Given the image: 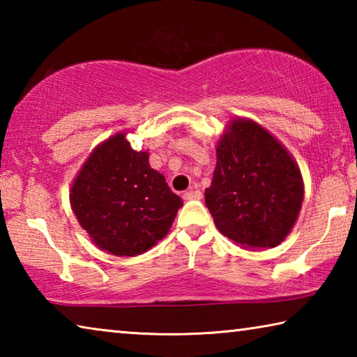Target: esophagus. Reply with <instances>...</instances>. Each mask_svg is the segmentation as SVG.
<instances>
[{
  "label": "esophagus",
  "mask_w": 357,
  "mask_h": 357,
  "mask_svg": "<svg viewBox=\"0 0 357 357\" xmlns=\"http://www.w3.org/2000/svg\"><path fill=\"white\" fill-rule=\"evenodd\" d=\"M202 197H203L202 192L198 189H189L187 192H184V195H183L184 200H200Z\"/></svg>",
  "instance_id": "1"
}]
</instances>
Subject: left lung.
Instances as JSON below:
<instances>
[{"mask_svg": "<svg viewBox=\"0 0 357 357\" xmlns=\"http://www.w3.org/2000/svg\"><path fill=\"white\" fill-rule=\"evenodd\" d=\"M204 202L219 231L243 247L279 245L298 219L304 185L287 149L261 126L233 119L217 144Z\"/></svg>", "mask_w": 357, "mask_h": 357, "instance_id": "obj_1", "label": "left lung"}]
</instances>
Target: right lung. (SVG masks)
<instances>
[{
  "instance_id": "obj_1",
  "label": "right lung",
  "mask_w": 357,
  "mask_h": 357,
  "mask_svg": "<svg viewBox=\"0 0 357 357\" xmlns=\"http://www.w3.org/2000/svg\"><path fill=\"white\" fill-rule=\"evenodd\" d=\"M148 159L146 151L132 149L124 134H116L94 149L72 184L70 206L78 223L112 255L149 250L183 206Z\"/></svg>"
}]
</instances>
